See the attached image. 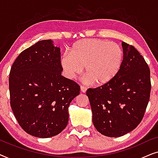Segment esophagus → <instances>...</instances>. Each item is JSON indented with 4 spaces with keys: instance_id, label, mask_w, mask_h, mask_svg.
Segmentation results:
<instances>
[{
    "instance_id": "1",
    "label": "esophagus",
    "mask_w": 158,
    "mask_h": 158,
    "mask_svg": "<svg viewBox=\"0 0 158 158\" xmlns=\"http://www.w3.org/2000/svg\"><path fill=\"white\" fill-rule=\"evenodd\" d=\"M81 90L83 93H85L86 90H87V88L85 87V86H83V85H81Z\"/></svg>"
}]
</instances>
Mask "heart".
I'll return each instance as SVG.
<instances>
[{"mask_svg":"<svg viewBox=\"0 0 158 158\" xmlns=\"http://www.w3.org/2000/svg\"><path fill=\"white\" fill-rule=\"evenodd\" d=\"M123 60L124 54L118 44L90 39L75 42L70 54L62 56L61 66L64 75L70 79L81 74L85 67V73L90 83L101 85L117 75Z\"/></svg>","mask_w":158,"mask_h":158,"instance_id":"b5f03b06","label":"heart"}]
</instances>
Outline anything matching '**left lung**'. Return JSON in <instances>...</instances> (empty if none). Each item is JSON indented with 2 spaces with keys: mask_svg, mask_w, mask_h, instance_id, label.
<instances>
[{
  "mask_svg": "<svg viewBox=\"0 0 158 158\" xmlns=\"http://www.w3.org/2000/svg\"><path fill=\"white\" fill-rule=\"evenodd\" d=\"M124 60L109 83L88 88L86 95L97 131L118 137L135 129L143 118L150 96V70L135 47L122 42Z\"/></svg>",
  "mask_w": 158,
  "mask_h": 158,
  "instance_id": "left-lung-1",
  "label": "left lung"
}]
</instances>
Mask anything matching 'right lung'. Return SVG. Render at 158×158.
I'll return each mask as SVG.
<instances>
[{
    "instance_id": "add662e5",
    "label": "right lung",
    "mask_w": 158,
    "mask_h": 158,
    "mask_svg": "<svg viewBox=\"0 0 158 158\" xmlns=\"http://www.w3.org/2000/svg\"><path fill=\"white\" fill-rule=\"evenodd\" d=\"M50 40L36 42L19 54L9 75L10 104L26 132L47 138L68 123V107L81 87L62 75L59 47Z\"/></svg>"
}]
</instances>
